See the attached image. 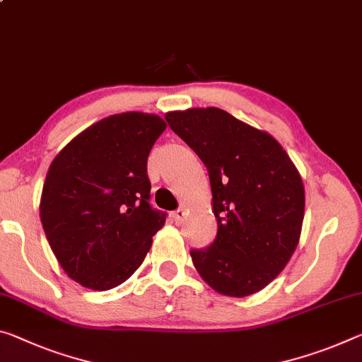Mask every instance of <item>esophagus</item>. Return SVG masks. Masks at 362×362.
I'll return each mask as SVG.
<instances>
[{
    "mask_svg": "<svg viewBox=\"0 0 362 362\" xmlns=\"http://www.w3.org/2000/svg\"><path fill=\"white\" fill-rule=\"evenodd\" d=\"M172 219H174L175 223H182L185 221V209H177L172 212Z\"/></svg>",
    "mask_w": 362,
    "mask_h": 362,
    "instance_id": "esophagus-1",
    "label": "esophagus"
}]
</instances>
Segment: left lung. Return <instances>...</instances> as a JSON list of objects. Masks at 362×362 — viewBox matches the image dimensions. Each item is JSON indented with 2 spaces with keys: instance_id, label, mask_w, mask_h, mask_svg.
Here are the masks:
<instances>
[{
  "instance_id": "8db88e82",
  "label": "left lung",
  "mask_w": 362,
  "mask_h": 362,
  "mask_svg": "<svg viewBox=\"0 0 362 362\" xmlns=\"http://www.w3.org/2000/svg\"><path fill=\"white\" fill-rule=\"evenodd\" d=\"M169 127L209 174L217 235L192 250L198 274L216 291L248 296L284 271L305 217V187L280 143L219 107L165 114Z\"/></svg>"
}]
</instances>
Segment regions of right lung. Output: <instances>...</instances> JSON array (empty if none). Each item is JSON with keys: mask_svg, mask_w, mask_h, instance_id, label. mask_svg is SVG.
Segmentation results:
<instances>
[{"mask_svg": "<svg viewBox=\"0 0 362 362\" xmlns=\"http://www.w3.org/2000/svg\"><path fill=\"white\" fill-rule=\"evenodd\" d=\"M165 122L124 112L77 135L49 165L40 219L72 280L91 290L124 284L151 248L165 212L150 204L148 156Z\"/></svg>", "mask_w": 362, "mask_h": 362, "instance_id": "1", "label": "right lung"}]
</instances>
